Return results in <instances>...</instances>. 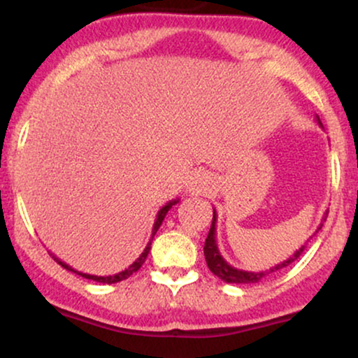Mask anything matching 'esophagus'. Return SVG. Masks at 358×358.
I'll return each instance as SVG.
<instances>
[{
    "label": "esophagus",
    "mask_w": 358,
    "mask_h": 358,
    "mask_svg": "<svg viewBox=\"0 0 358 358\" xmlns=\"http://www.w3.org/2000/svg\"><path fill=\"white\" fill-rule=\"evenodd\" d=\"M208 180L205 178V176H196V178H193V182L190 183V190H193V192H207L208 190Z\"/></svg>",
    "instance_id": "obj_1"
}]
</instances>
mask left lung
<instances>
[{
	"label": "left lung",
	"mask_w": 358,
	"mask_h": 358,
	"mask_svg": "<svg viewBox=\"0 0 358 358\" xmlns=\"http://www.w3.org/2000/svg\"><path fill=\"white\" fill-rule=\"evenodd\" d=\"M318 119V124L322 126V121H320V117L316 116ZM323 127V126H322ZM327 215L328 212H324L323 215V220H327ZM215 222H217V213L213 210V219H212V227H210V232H208L207 239H205V245H203V254H205V261H207V266L208 269L212 271L213 274H215L217 278H220L222 281L225 282H236V285H249V282H257L261 281L262 278L266 276V274L269 273H274V271H279L282 268H286V266H289L291 262H294L296 259L301 256L303 250H305L306 245H301L296 252L293 254L289 259H286V261H282L281 264H276L274 268H271L269 271H261V273H250V271H242V269H237L234 268V266L229 264L227 261H225L224 257H222L219 248H217V239H215ZM323 222L318 225V229H316V232L322 229ZM315 232V234H316Z\"/></svg>",
	"instance_id": "left-lung-1"
}]
</instances>
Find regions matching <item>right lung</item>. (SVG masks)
I'll return each mask as SVG.
<instances>
[{
  "mask_svg": "<svg viewBox=\"0 0 358 358\" xmlns=\"http://www.w3.org/2000/svg\"><path fill=\"white\" fill-rule=\"evenodd\" d=\"M180 200L178 199H175V200H170V202H168L166 205H163L162 208H159L158 210V213H156V219H155V225H153V236H151V239H150V242H148V245L145 248V250H143L141 252V256H139L136 261L133 262V264L129 266V268H126L124 271H121V273H117V274H113V276H94V274H87V273H80V271H77V269H73L72 266H69L67 262H64V261H60L59 257L55 256V254H52L50 252V256L53 257V261H57L59 262V264L62 266V268L64 269H67V271H71V273H76V274H79V276H82V278H85V279H92V281H97V282H104V285H113V282H119V281H124V279H127L131 276V274H134L136 273V271L141 268L143 266V262L146 261V257H148V254H150V249H151V241H153V237H155V234L158 232V229H159V225H162V222L165 220V217H166V213H168V210H170L171 207H173L175 203H178Z\"/></svg>",
  "mask_w": 358,
  "mask_h": 358,
  "instance_id": "obj_1",
  "label": "right lung"
}]
</instances>
